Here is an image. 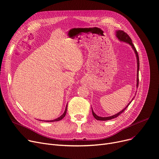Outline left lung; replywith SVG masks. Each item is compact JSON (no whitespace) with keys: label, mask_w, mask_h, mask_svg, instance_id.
<instances>
[{"label":"left lung","mask_w":159,"mask_h":159,"mask_svg":"<svg viewBox=\"0 0 159 159\" xmlns=\"http://www.w3.org/2000/svg\"><path fill=\"white\" fill-rule=\"evenodd\" d=\"M116 37L118 38V39L120 41H123V42H125V43H127L128 44H129L131 47H132V49L134 50V53L136 54V60H137V79H136V88H138V86H139V67H140V61H139V54H138V52L136 50V48L134 46L133 42H132V40H131L128 34L127 33H125V32H123L122 30H117L116 31ZM135 97V96H134ZM134 98L132 99V100H131L129 104L125 107V108H123L121 111L119 112L118 113H117L115 115H113L112 116H109V117H101V116H98L97 114H95L93 112V110L92 108V114L94 118L97 120H100V121H107V120H112V119H114L115 118H117L119 115H120L121 113H123L124 111H125V109L128 107V106L130 104L131 102H132V101L134 99Z\"/></svg>","instance_id":"left-lung-1"}]
</instances>
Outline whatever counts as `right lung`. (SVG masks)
Instances as JSON below:
<instances>
[{"mask_svg": "<svg viewBox=\"0 0 159 159\" xmlns=\"http://www.w3.org/2000/svg\"><path fill=\"white\" fill-rule=\"evenodd\" d=\"M67 105H66V109H65V111H64V112L63 113V114L61 115V116H60L59 118H57V119H55V120H48V121H47V122H53V121H60V120H62L64 117H65V116H66V112H67Z\"/></svg>", "mask_w": 159, "mask_h": 159, "instance_id": "right-lung-1", "label": "right lung"}]
</instances>
